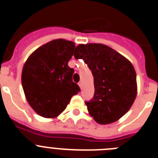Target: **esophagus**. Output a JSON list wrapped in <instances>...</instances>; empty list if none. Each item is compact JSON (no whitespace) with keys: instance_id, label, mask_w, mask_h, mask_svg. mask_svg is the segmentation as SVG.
I'll return each instance as SVG.
<instances>
[{"instance_id":"esophagus-1","label":"esophagus","mask_w":158,"mask_h":158,"mask_svg":"<svg viewBox=\"0 0 158 158\" xmlns=\"http://www.w3.org/2000/svg\"><path fill=\"white\" fill-rule=\"evenodd\" d=\"M78 85L80 86L81 89H82V87H83V83H82L81 81H80V82H79V83H78Z\"/></svg>"}]
</instances>
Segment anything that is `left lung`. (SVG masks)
I'll return each mask as SVG.
<instances>
[{
  "label": "left lung",
  "instance_id": "1",
  "mask_svg": "<svg viewBox=\"0 0 158 158\" xmlns=\"http://www.w3.org/2000/svg\"><path fill=\"white\" fill-rule=\"evenodd\" d=\"M75 59H82L94 77L93 99L85 104L99 124L118 121L126 114L137 95L136 73L131 62L102 44H79Z\"/></svg>",
  "mask_w": 158,
  "mask_h": 158
}]
</instances>
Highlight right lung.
I'll list each match as a JSON object with an SVG mask.
<instances>
[{
  "mask_svg": "<svg viewBox=\"0 0 158 158\" xmlns=\"http://www.w3.org/2000/svg\"><path fill=\"white\" fill-rule=\"evenodd\" d=\"M75 44L56 39L36 49L22 71V85L27 102L38 115L55 118L63 112L81 89L73 82L74 69L68 66Z\"/></svg>",
  "mask_w": 158,
  "mask_h": 158,
  "instance_id": "1",
  "label": "right lung"
}]
</instances>
